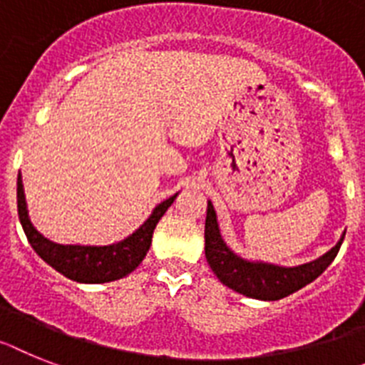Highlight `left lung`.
<instances>
[{
	"mask_svg": "<svg viewBox=\"0 0 365 365\" xmlns=\"http://www.w3.org/2000/svg\"><path fill=\"white\" fill-rule=\"evenodd\" d=\"M344 237L345 234L341 235L339 243L319 259L299 265V267H278L271 263L247 262L235 256L226 247L220 237L213 204L207 202L204 240H206V259L211 271L215 272L217 278L230 289L241 295L252 297V299H259V301H278L314 282L338 256Z\"/></svg>",
	"mask_w": 365,
	"mask_h": 365,
	"instance_id": "8db88e82",
	"label": "left lung"
}]
</instances>
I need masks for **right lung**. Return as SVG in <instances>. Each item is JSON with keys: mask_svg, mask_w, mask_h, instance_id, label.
Here are the masks:
<instances>
[{"mask_svg": "<svg viewBox=\"0 0 365 365\" xmlns=\"http://www.w3.org/2000/svg\"><path fill=\"white\" fill-rule=\"evenodd\" d=\"M16 185L18 217H20L21 228L27 235V241L31 243L35 252L55 271H59L70 280L83 282V284L113 282L135 271L152 245V234H154L155 225L165 215V211L170 207L178 195L176 192L174 197L161 202L152 211V215L148 217L145 225L140 226L135 234H131L128 240L109 245V247H81V245H57L38 234L27 215L26 195H24L20 176H18Z\"/></svg>", "mask_w": 365, "mask_h": 365, "instance_id": "add662e5", "label": "right lung"}]
</instances>
